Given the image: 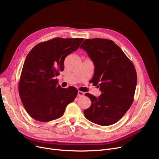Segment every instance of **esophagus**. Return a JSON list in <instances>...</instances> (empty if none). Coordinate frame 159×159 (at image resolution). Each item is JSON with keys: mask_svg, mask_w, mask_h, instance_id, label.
<instances>
[{"mask_svg": "<svg viewBox=\"0 0 159 159\" xmlns=\"http://www.w3.org/2000/svg\"><path fill=\"white\" fill-rule=\"evenodd\" d=\"M84 95V92H81V91H79V92H78V94H77L78 97H82V96H83Z\"/></svg>", "mask_w": 159, "mask_h": 159, "instance_id": "esophagus-1", "label": "esophagus"}]
</instances>
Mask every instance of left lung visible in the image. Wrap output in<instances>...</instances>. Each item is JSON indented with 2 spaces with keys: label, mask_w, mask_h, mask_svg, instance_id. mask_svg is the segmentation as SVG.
Returning a JSON list of instances; mask_svg holds the SVG:
<instances>
[{
  "label": "left lung",
  "mask_w": 159,
  "mask_h": 159,
  "mask_svg": "<svg viewBox=\"0 0 159 159\" xmlns=\"http://www.w3.org/2000/svg\"><path fill=\"white\" fill-rule=\"evenodd\" d=\"M80 49L93 62L92 82L98 85L102 93L98 98L86 93L92 104L84 110V114L87 120L98 125H112L125 115L133 102L137 84L135 67L112 40L86 39Z\"/></svg>",
  "instance_id": "1"
}]
</instances>
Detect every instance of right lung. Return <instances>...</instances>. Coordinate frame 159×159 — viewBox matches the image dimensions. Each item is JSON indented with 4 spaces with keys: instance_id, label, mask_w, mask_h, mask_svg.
<instances>
[{
    "instance_id": "1",
    "label": "right lung",
    "mask_w": 159,
    "mask_h": 159,
    "mask_svg": "<svg viewBox=\"0 0 159 159\" xmlns=\"http://www.w3.org/2000/svg\"><path fill=\"white\" fill-rule=\"evenodd\" d=\"M83 38H55L33 47L26 56L19 82V93L26 112L47 122L64 114L78 90L61 88L55 77L64 69L66 57L78 49Z\"/></svg>"
}]
</instances>
